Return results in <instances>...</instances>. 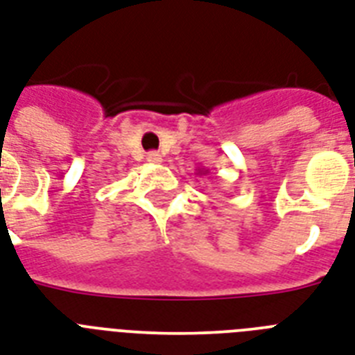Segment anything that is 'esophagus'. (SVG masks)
I'll list each match as a JSON object with an SVG mask.
<instances>
[{
	"instance_id": "34e87169",
	"label": "esophagus",
	"mask_w": 355,
	"mask_h": 355,
	"mask_svg": "<svg viewBox=\"0 0 355 355\" xmlns=\"http://www.w3.org/2000/svg\"><path fill=\"white\" fill-rule=\"evenodd\" d=\"M147 162H149V164H160L162 156L158 155L156 150H150L149 155H147Z\"/></svg>"
}]
</instances>
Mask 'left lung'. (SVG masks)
<instances>
[{
	"instance_id": "8db88e82",
	"label": "left lung",
	"mask_w": 355,
	"mask_h": 355,
	"mask_svg": "<svg viewBox=\"0 0 355 355\" xmlns=\"http://www.w3.org/2000/svg\"><path fill=\"white\" fill-rule=\"evenodd\" d=\"M197 175H208V169H205V167H202V169H197Z\"/></svg>"
}]
</instances>
